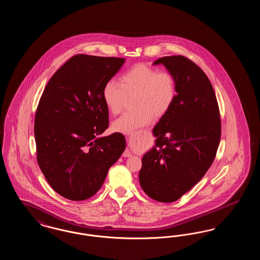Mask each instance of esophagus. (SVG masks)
Returning a JSON list of instances; mask_svg holds the SVG:
<instances>
[{
  "mask_svg": "<svg viewBox=\"0 0 260 260\" xmlns=\"http://www.w3.org/2000/svg\"><path fill=\"white\" fill-rule=\"evenodd\" d=\"M124 157H131V156H132V152L129 151V149H126V150L124 151Z\"/></svg>",
  "mask_w": 260,
  "mask_h": 260,
  "instance_id": "esophagus-1",
  "label": "esophagus"
}]
</instances>
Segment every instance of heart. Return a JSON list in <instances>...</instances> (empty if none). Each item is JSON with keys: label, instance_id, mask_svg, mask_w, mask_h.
<instances>
[{"label": "heart", "instance_id": "b5f03b06", "mask_svg": "<svg viewBox=\"0 0 260 260\" xmlns=\"http://www.w3.org/2000/svg\"><path fill=\"white\" fill-rule=\"evenodd\" d=\"M176 81L168 71L145 65H136L120 77V84L108 81L103 87V100L113 114L123 111L126 96L136 94L135 111L126 112L117 119L115 132L133 134L150 124L154 115L161 117L172 108L176 98Z\"/></svg>", "mask_w": 260, "mask_h": 260}]
</instances>
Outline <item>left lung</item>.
Wrapping results in <instances>:
<instances>
[{
	"label": "left lung",
	"mask_w": 260,
	"mask_h": 260,
	"mask_svg": "<svg viewBox=\"0 0 260 260\" xmlns=\"http://www.w3.org/2000/svg\"><path fill=\"white\" fill-rule=\"evenodd\" d=\"M176 81L172 108L153 128L155 146L142 157L139 183L150 198L172 203L210 169L220 141L221 122L213 87L204 71L182 55L153 62Z\"/></svg>",
	"instance_id": "8db88e82"
}]
</instances>
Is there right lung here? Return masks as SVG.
Wrapping results in <instances>:
<instances>
[{
  "mask_svg": "<svg viewBox=\"0 0 260 260\" xmlns=\"http://www.w3.org/2000/svg\"><path fill=\"white\" fill-rule=\"evenodd\" d=\"M124 61L75 55L50 78L40 99L34 125L38 164L64 198L93 196L125 149L122 134L101 136L109 125L103 87Z\"/></svg>",
  "mask_w": 260,
  "mask_h": 260,
  "instance_id": "right-lung-1",
  "label": "right lung"
}]
</instances>
